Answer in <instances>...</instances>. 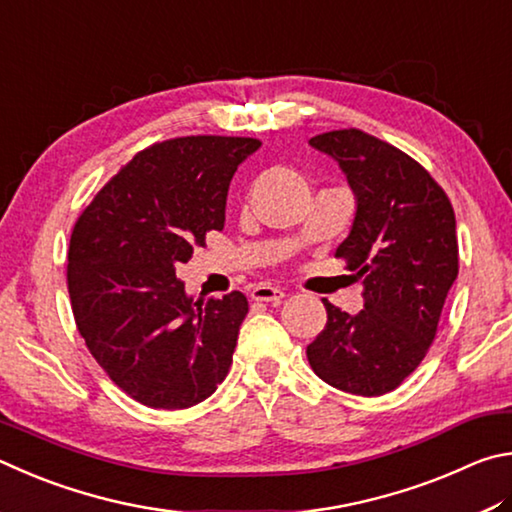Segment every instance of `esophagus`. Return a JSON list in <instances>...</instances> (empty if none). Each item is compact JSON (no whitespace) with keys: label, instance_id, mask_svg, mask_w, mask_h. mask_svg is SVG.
<instances>
[{"label":"esophagus","instance_id":"obj_1","mask_svg":"<svg viewBox=\"0 0 512 512\" xmlns=\"http://www.w3.org/2000/svg\"><path fill=\"white\" fill-rule=\"evenodd\" d=\"M251 299L254 301H265V303H281L285 299V290L274 288V285H258V288L251 290Z\"/></svg>","mask_w":512,"mask_h":512}]
</instances>
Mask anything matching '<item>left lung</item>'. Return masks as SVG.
<instances>
[{"mask_svg":"<svg viewBox=\"0 0 512 512\" xmlns=\"http://www.w3.org/2000/svg\"><path fill=\"white\" fill-rule=\"evenodd\" d=\"M310 146L337 161L355 195L335 256L362 281L364 308L348 315L324 299L328 321L308 346V362L330 387L382 396L414 373L434 342L459 274L454 209L418 161L362 130L317 134Z\"/></svg>","mask_w":512,"mask_h":512,"instance_id":"1","label":"left lung"}]
</instances>
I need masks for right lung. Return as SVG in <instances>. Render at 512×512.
<instances>
[{
	"label": "right lung",
	"instance_id": "1",
	"mask_svg": "<svg viewBox=\"0 0 512 512\" xmlns=\"http://www.w3.org/2000/svg\"><path fill=\"white\" fill-rule=\"evenodd\" d=\"M261 148L184 137L141 150L80 215L67 283L78 333L116 387L152 409H186L229 371L247 297L193 301L177 267L224 229L231 177Z\"/></svg>",
	"mask_w": 512,
	"mask_h": 512
}]
</instances>
